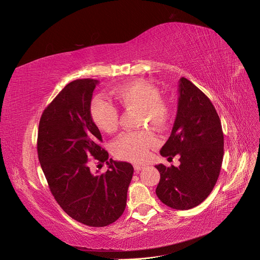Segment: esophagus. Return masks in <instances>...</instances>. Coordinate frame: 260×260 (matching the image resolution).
<instances>
[{"label":"esophagus","mask_w":260,"mask_h":260,"mask_svg":"<svg viewBox=\"0 0 260 260\" xmlns=\"http://www.w3.org/2000/svg\"><path fill=\"white\" fill-rule=\"evenodd\" d=\"M145 168H146V167H145L144 165H135V166H134V169H135L136 172L142 171V170H144Z\"/></svg>","instance_id":"esophagus-1"}]
</instances>
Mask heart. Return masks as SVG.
<instances>
[{"instance_id":"1","label":"heart","mask_w":260,"mask_h":260,"mask_svg":"<svg viewBox=\"0 0 260 260\" xmlns=\"http://www.w3.org/2000/svg\"><path fill=\"white\" fill-rule=\"evenodd\" d=\"M111 95L124 108L140 110V125L149 124L155 129H166L173 118V109L161 99L160 91L144 79L129 81L115 87ZM90 116L95 126L107 134L116 131L118 111L112 102L95 97L90 102ZM158 144V138L150 131L123 133L112 145L115 157L131 162L146 160L149 149Z\"/></svg>"}]
</instances>
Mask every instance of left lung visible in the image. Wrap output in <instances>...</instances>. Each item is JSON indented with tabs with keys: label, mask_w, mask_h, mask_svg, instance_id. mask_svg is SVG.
<instances>
[{
	"label": "left lung",
	"mask_w": 260,
	"mask_h": 260,
	"mask_svg": "<svg viewBox=\"0 0 260 260\" xmlns=\"http://www.w3.org/2000/svg\"><path fill=\"white\" fill-rule=\"evenodd\" d=\"M223 145L221 121L211 101L182 77L172 133L160 150L168 159L180 155L181 165L155 166L160 172L155 194L161 202L176 210L202 204L218 181Z\"/></svg>",
	"instance_id": "obj_1"
}]
</instances>
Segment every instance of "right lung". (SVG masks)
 <instances>
[{
	"mask_svg": "<svg viewBox=\"0 0 260 260\" xmlns=\"http://www.w3.org/2000/svg\"><path fill=\"white\" fill-rule=\"evenodd\" d=\"M99 81L76 79L44 109L37 150L52 195L71 218L89 226H107L126 207L134 168L109 159L101 133L90 116L92 92ZM106 161V174H93L90 162Z\"/></svg>",
	"mask_w": 260,
	"mask_h": 260,
	"instance_id": "right-lung-1",
	"label": "right lung"
}]
</instances>
